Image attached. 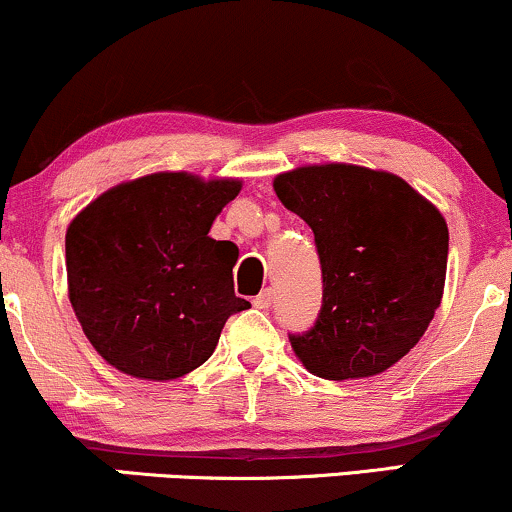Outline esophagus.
<instances>
[{"label":"esophagus","instance_id":"obj_1","mask_svg":"<svg viewBox=\"0 0 512 512\" xmlns=\"http://www.w3.org/2000/svg\"><path fill=\"white\" fill-rule=\"evenodd\" d=\"M272 303H274V291L272 289H264L260 296L252 301V305H255V308H260V310H267Z\"/></svg>","mask_w":512,"mask_h":512}]
</instances>
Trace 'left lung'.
Returning a JSON list of instances; mask_svg holds the SVG:
<instances>
[{"mask_svg": "<svg viewBox=\"0 0 512 512\" xmlns=\"http://www.w3.org/2000/svg\"><path fill=\"white\" fill-rule=\"evenodd\" d=\"M274 192L313 228L322 264L320 315L293 334V354L325 380L385 373L419 344L443 298V214L399 175L351 163L293 168Z\"/></svg>", "mask_w": 512, "mask_h": 512, "instance_id": "8db88e82", "label": "left lung"}]
</instances>
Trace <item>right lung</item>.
Segmentation results:
<instances>
[{
    "label": "right lung",
    "instance_id": "obj_1",
    "mask_svg": "<svg viewBox=\"0 0 512 512\" xmlns=\"http://www.w3.org/2000/svg\"><path fill=\"white\" fill-rule=\"evenodd\" d=\"M243 182L151 173L74 216L64 238L69 301L93 349L120 373L166 383L214 354L233 313L238 248L209 236Z\"/></svg>",
    "mask_w": 512,
    "mask_h": 512
}]
</instances>
